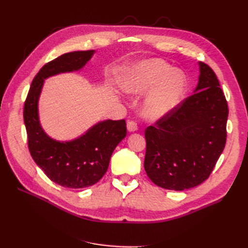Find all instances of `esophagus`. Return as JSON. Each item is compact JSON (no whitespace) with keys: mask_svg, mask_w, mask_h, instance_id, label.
I'll list each match as a JSON object with an SVG mask.
<instances>
[{"mask_svg":"<svg viewBox=\"0 0 248 248\" xmlns=\"http://www.w3.org/2000/svg\"><path fill=\"white\" fill-rule=\"evenodd\" d=\"M127 129L129 132H135V131H138V124L133 120H130L127 124Z\"/></svg>","mask_w":248,"mask_h":248,"instance_id":"esophagus-1","label":"esophagus"}]
</instances>
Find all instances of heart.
<instances>
[{
    "label": "heart",
    "mask_w": 248,
    "mask_h": 248,
    "mask_svg": "<svg viewBox=\"0 0 248 248\" xmlns=\"http://www.w3.org/2000/svg\"><path fill=\"white\" fill-rule=\"evenodd\" d=\"M125 93L141 94L154 88L146 98L143 113L156 120L175 108L186 93V80L180 71L159 60L146 61L130 69L121 80Z\"/></svg>",
    "instance_id": "heart-1"
}]
</instances>
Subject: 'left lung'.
Wrapping results in <instances>:
<instances>
[{
  "label": "left lung",
  "instance_id": "left-lung-1",
  "mask_svg": "<svg viewBox=\"0 0 248 248\" xmlns=\"http://www.w3.org/2000/svg\"><path fill=\"white\" fill-rule=\"evenodd\" d=\"M199 68L195 93L145 130V170L163 188L199 186L225 148L228 104L214 71L202 62Z\"/></svg>",
  "mask_w": 248,
  "mask_h": 248
}]
</instances>
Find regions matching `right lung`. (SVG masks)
Returning <instances> with one entry per match:
<instances>
[{"label": "right lung", "mask_w": 248, "mask_h": 248, "mask_svg": "<svg viewBox=\"0 0 248 248\" xmlns=\"http://www.w3.org/2000/svg\"><path fill=\"white\" fill-rule=\"evenodd\" d=\"M93 52H70L46 64L31 82L24 103L23 118L31 157L50 180L68 188H84L97 183L107 172L116 146L127 135L124 119L101 121L70 141L51 139L41 128L38 99L46 78L80 70Z\"/></svg>", "instance_id": "right-lung-1"}]
</instances>
